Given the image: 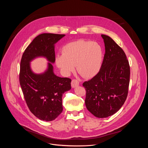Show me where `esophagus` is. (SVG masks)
Listing matches in <instances>:
<instances>
[{"label":"esophagus","mask_w":148,"mask_h":148,"mask_svg":"<svg viewBox=\"0 0 148 148\" xmlns=\"http://www.w3.org/2000/svg\"><path fill=\"white\" fill-rule=\"evenodd\" d=\"M71 87L73 88H75L77 86H79V81L77 80V79H73L71 81Z\"/></svg>","instance_id":"34e87169"}]
</instances>
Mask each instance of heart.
I'll return each mask as SVG.
<instances>
[{"mask_svg":"<svg viewBox=\"0 0 148 148\" xmlns=\"http://www.w3.org/2000/svg\"><path fill=\"white\" fill-rule=\"evenodd\" d=\"M61 55L56 58V63L61 72L69 74L76 65L77 72L85 78H91L99 71L103 50L97 42L78 40L67 43L62 49Z\"/></svg>","mask_w":148,"mask_h":148,"instance_id":"heart-1","label":"heart"}]
</instances>
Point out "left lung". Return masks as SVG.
I'll list each match as a JSON object with an SVG mask.
<instances>
[{"label":"left lung","mask_w":148,"mask_h":148,"mask_svg":"<svg viewBox=\"0 0 148 148\" xmlns=\"http://www.w3.org/2000/svg\"><path fill=\"white\" fill-rule=\"evenodd\" d=\"M101 37L105 49L101 67L82 86L86 90L87 110L95 116L102 118L116 113L127 98L130 67L123 50L110 37L104 34Z\"/></svg>","instance_id":"8db88e82"}]
</instances>
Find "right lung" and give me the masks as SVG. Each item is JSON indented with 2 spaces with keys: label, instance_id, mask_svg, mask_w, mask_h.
Instances as JSON below:
<instances>
[{
  "label": "right lung",
  "instance_id": "obj_1",
  "mask_svg": "<svg viewBox=\"0 0 148 148\" xmlns=\"http://www.w3.org/2000/svg\"><path fill=\"white\" fill-rule=\"evenodd\" d=\"M64 36L53 33L37 36L21 59L19 81L24 98L31 112L43 121H51L62 112V94L71 89V79L56 75L51 63L56 60L54 45ZM38 56H45L51 62L48 70L40 75L30 69L29 62Z\"/></svg>",
  "mask_w": 148,
  "mask_h": 148
}]
</instances>
